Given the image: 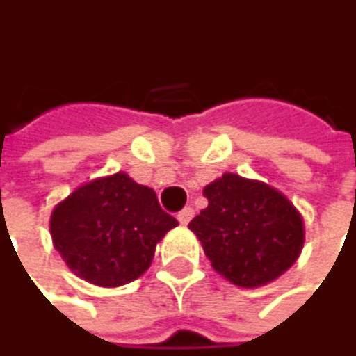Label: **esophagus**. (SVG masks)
<instances>
[{
    "instance_id": "esophagus-1",
    "label": "esophagus",
    "mask_w": 356,
    "mask_h": 356,
    "mask_svg": "<svg viewBox=\"0 0 356 356\" xmlns=\"http://www.w3.org/2000/svg\"><path fill=\"white\" fill-rule=\"evenodd\" d=\"M177 219H179L181 225H188V223L194 219V209H192V207H186L179 215H177Z\"/></svg>"
}]
</instances>
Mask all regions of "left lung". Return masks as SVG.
<instances>
[{"mask_svg":"<svg viewBox=\"0 0 356 356\" xmlns=\"http://www.w3.org/2000/svg\"><path fill=\"white\" fill-rule=\"evenodd\" d=\"M209 207L192 219L213 269L238 288H261L284 275L305 246L298 209L275 188L223 172L204 188Z\"/></svg>","mask_w":356,"mask_h":356,"instance_id":"obj_1","label":"left lung"}]
</instances>
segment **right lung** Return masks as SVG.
Here are the masks:
<instances>
[{
	"label": "right lung",
	"mask_w": 356,
	"mask_h": 356,
	"mask_svg": "<svg viewBox=\"0 0 356 356\" xmlns=\"http://www.w3.org/2000/svg\"><path fill=\"white\" fill-rule=\"evenodd\" d=\"M177 225L160 209L156 192L124 170L79 186L49 217L54 248L68 269L99 288H118L143 275L156 244Z\"/></svg>",
	"instance_id": "right-lung-1"
}]
</instances>
